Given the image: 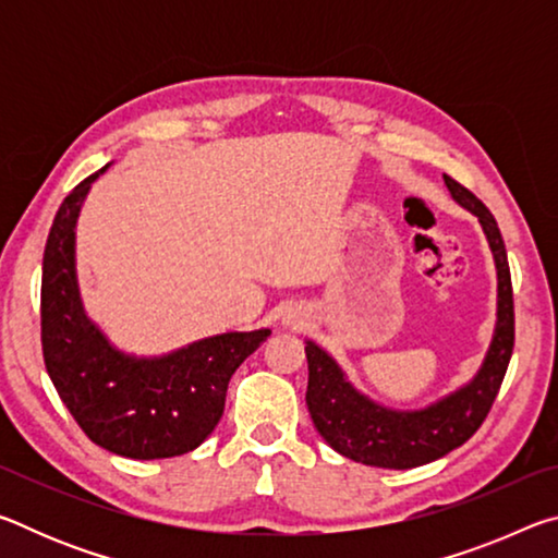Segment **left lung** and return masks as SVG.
I'll return each mask as SVG.
<instances>
[{
  "instance_id": "8db88e82",
  "label": "left lung",
  "mask_w": 558,
  "mask_h": 558,
  "mask_svg": "<svg viewBox=\"0 0 558 558\" xmlns=\"http://www.w3.org/2000/svg\"><path fill=\"white\" fill-rule=\"evenodd\" d=\"M452 199L465 206L483 223V231L493 248L499 280L497 329L483 369L468 384L430 409L413 413L386 411L381 405L366 401L344 374L317 344L307 342V409L319 436L332 446L339 456L354 462L389 470H409L448 456L462 442L475 436L483 426L489 409L505 381L509 359L514 349V298L512 276L502 233L497 229L495 216L477 199L470 189L456 179L442 174Z\"/></svg>"
}]
</instances>
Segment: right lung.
Instances as JSON below:
<instances>
[{"label": "right lung", "instance_id": "right-lung-1", "mask_svg": "<svg viewBox=\"0 0 558 558\" xmlns=\"http://www.w3.org/2000/svg\"><path fill=\"white\" fill-rule=\"evenodd\" d=\"M106 172V167L100 169ZM90 174L56 211L44 251L41 349L46 372L81 430L116 456L174 458L216 428L226 389L268 329L202 339L162 359H130L112 349L81 310L73 270L75 219Z\"/></svg>", "mask_w": 558, "mask_h": 558}]
</instances>
